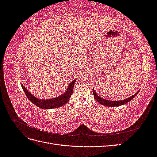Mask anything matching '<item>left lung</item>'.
<instances>
[{
    "instance_id": "left-lung-1",
    "label": "left lung",
    "mask_w": 157,
    "mask_h": 157,
    "mask_svg": "<svg viewBox=\"0 0 157 157\" xmlns=\"http://www.w3.org/2000/svg\"><path fill=\"white\" fill-rule=\"evenodd\" d=\"M139 92H137L136 94H135L134 95H133L132 96L126 99H124V100H121V101H110V100H107V99H104L103 98L99 97L98 95L95 92L94 89H93V94L94 96L96 99V100L97 101H98L99 103L101 104V105H106L108 107H116V106H121L122 105H124V104L127 103L128 102H129L130 101H131L132 99H134L136 95Z\"/></svg>"
}]
</instances>
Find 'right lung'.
Listing matches in <instances>:
<instances>
[{"label":"right lung","instance_id":"1","mask_svg":"<svg viewBox=\"0 0 157 157\" xmlns=\"http://www.w3.org/2000/svg\"><path fill=\"white\" fill-rule=\"evenodd\" d=\"M75 82L76 79L73 80V81L69 84V86L67 89V91L63 93L62 95H61V96L57 98H52L49 99H40L39 98H36L28 91L27 89L23 86L22 84L21 87L27 98L29 99L30 101L32 102L34 105L42 109H54L63 106L66 103H67L69 98L71 96V95L73 94V87L75 86Z\"/></svg>","mask_w":157,"mask_h":157}]
</instances>
